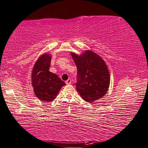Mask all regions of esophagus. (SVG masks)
<instances>
[{
  "instance_id": "34e87169",
  "label": "esophagus",
  "mask_w": 148,
  "mask_h": 148,
  "mask_svg": "<svg viewBox=\"0 0 148 148\" xmlns=\"http://www.w3.org/2000/svg\"><path fill=\"white\" fill-rule=\"evenodd\" d=\"M65 83L66 84V85H70V84L71 83V79H70V78H69V79H68L66 81Z\"/></svg>"
}]
</instances>
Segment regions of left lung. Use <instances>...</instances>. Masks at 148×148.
Segmentation results:
<instances>
[{"mask_svg":"<svg viewBox=\"0 0 148 148\" xmlns=\"http://www.w3.org/2000/svg\"><path fill=\"white\" fill-rule=\"evenodd\" d=\"M77 66V91L82 99L92 103L103 97L110 85V74L105 62L94 52L86 51L81 56L71 53Z\"/></svg>","mask_w":148,"mask_h":148,"instance_id":"left-lung-1","label":"left lung"}]
</instances>
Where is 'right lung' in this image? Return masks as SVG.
<instances>
[{"label": "right lung", "instance_id": "add662e5", "mask_svg": "<svg viewBox=\"0 0 148 148\" xmlns=\"http://www.w3.org/2000/svg\"><path fill=\"white\" fill-rule=\"evenodd\" d=\"M51 58L43 54L36 61L32 72V85L36 96L41 101L51 102L56 97L65 83L49 71Z\"/></svg>", "mask_w": 148, "mask_h": 148}]
</instances>
